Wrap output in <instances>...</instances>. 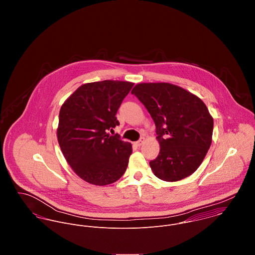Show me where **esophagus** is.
I'll return each instance as SVG.
<instances>
[{
  "label": "esophagus",
  "mask_w": 255,
  "mask_h": 255,
  "mask_svg": "<svg viewBox=\"0 0 255 255\" xmlns=\"http://www.w3.org/2000/svg\"><path fill=\"white\" fill-rule=\"evenodd\" d=\"M144 142V137H141L139 140H137L136 142H135V145L136 146H141L142 145V143Z\"/></svg>",
  "instance_id": "1"
}]
</instances>
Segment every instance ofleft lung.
I'll return each instance as SVG.
<instances>
[{"label":"left lung","instance_id":"8db88e82","mask_svg":"<svg viewBox=\"0 0 255 255\" xmlns=\"http://www.w3.org/2000/svg\"><path fill=\"white\" fill-rule=\"evenodd\" d=\"M156 126L160 152L150 161L153 174L177 182L194 173L212 142L213 118L203 101L174 84L139 83L131 91Z\"/></svg>","mask_w":255,"mask_h":255}]
</instances>
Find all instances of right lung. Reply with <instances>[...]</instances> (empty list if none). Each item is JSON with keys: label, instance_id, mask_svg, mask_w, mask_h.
Masks as SVG:
<instances>
[{"label": "right lung", "instance_id": "add662e5", "mask_svg": "<svg viewBox=\"0 0 255 255\" xmlns=\"http://www.w3.org/2000/svg\"><path fill=\"white\" fill-rule=\"evenodd\" d=\"M133 83L103 80L78 87L63 104L57 130L61 150L74 173L85 182L106 185L126 172L131 144L110 135L120 123L117 112Z\"/></svg>", "mask_w": 255, "mask_h": 255}]
</instances>
